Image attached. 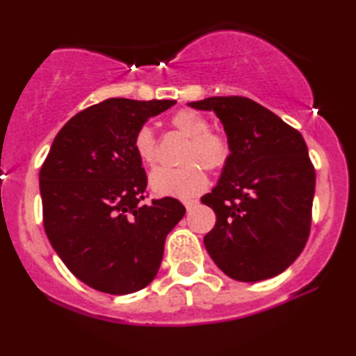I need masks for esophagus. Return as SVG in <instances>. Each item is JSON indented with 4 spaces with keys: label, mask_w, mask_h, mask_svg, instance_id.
<instances>
[{
    "label": "esophagus",
    "mask_w": 356,
    "mask_h": 356,
    "mask_svg": "<svg viewBox=\"0 0 356 356\" xmlns=\"http://www.w3.org/2000/svg\"><path fill=\"white\" fill-rule=\"evenodd\" d=\"M183 204H184V207H186L189 211V209H193L194 206H196L197 199H183Z\"/></svg>",
    "instance_id": "obj_1"
}]
</instances>
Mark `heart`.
Wrapping results in <instances>:
<instances>
[{
  "label": "heart",
  "instance_id": "heart-1",
  "mask_svg": "<svg viewBox=\"0 0 356 356\" xmlns=\"http://www.w3.org/2000/svg\"><path fill=\"white\" fill-rule=\"evenodd\" d=\"M172 124L189 138L181 168H160L149 178L150 189L159 196L191 197L202 193L207 186V177L202 167L218 170L227 163L230 145L225 136L211 131L206 116L194 110H179L172 118ZM134 152L149 167L159 162L157 139L150 126L144 124L134 134Z\"/></svg>",
  "mask_w": 356,
  "mask_h": 356
}]
</instances>
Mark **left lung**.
Masks as SVG:
<instances>
[{"label": "left lung", "instance_id": "8db88e82", "mask_svg": "<svg viewBox=\"0 0 356 356\" xmlns=\"http://www.w3.org/2000/svg\"><path fill=\"white\" fill-rule=\"evenodd\" d=\"M191 108L213 111L230 155L212 193L216 212L204 246L223 274L259 282L284 272L308 241L316 173L298 131L246 97H207Z\"/></svg>", "mask_w": 356, "mask_h": 356}]
</instances>
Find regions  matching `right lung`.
Returning <instances> with one entry per match:
<instances>
[{"instance_id":"add662e5","label":"right lung","mask_w":356,"mask_h":356,"mask_svg":"<svg viewBox=\"0 0 356 356\" xmlns=\"http://www.w3.org/2000/svg\"><path fill=\"white\" fill-rule=\"evenodd\" d=\"M177 100L108 99L67 121L40 168L43 227L81 282L134 293L157 275L165 238L186 209L173 197L143 204L147 177L134 134Z\"/></svg>"}]
</instances>
